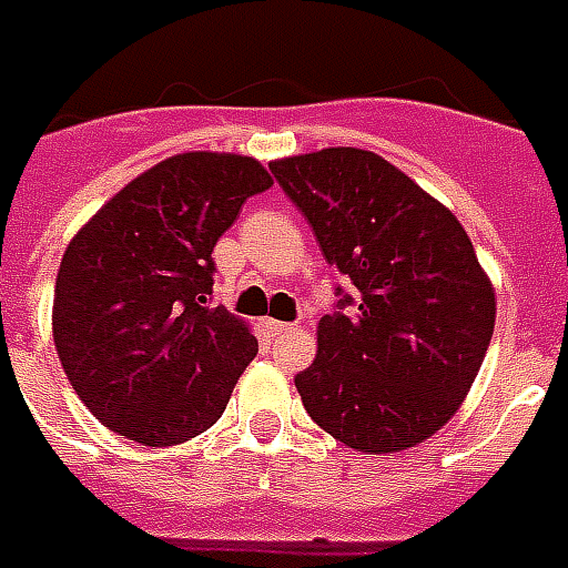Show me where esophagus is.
<instances>
[{
  "label": "esophagus",
  "mask_w": 568,
  "mask_h": 568,
  "mask_svg": "<svg viewBox=\"0 0 568 568\" xmlns=\"http://www.w3.org/2000/svg\"><path fill=\"white\" fill-rule=\"evenodd\" d=\"M265 329L272 333V336H281V333H287V329H293V324H284V321H265Z\"/></svg>",
  "instance_id": "obj_1"
}]
</instances>
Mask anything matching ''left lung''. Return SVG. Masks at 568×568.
Segmentation results:
<instances>
[{
  "label": "left lung",
  "mask_w": 568,
  "mask_h": 568,
  "mask_svg": "<svg viewBox=\"0 0 568 568\" xmlns=\"http://www.w3.org/2000/svg\"><path fill=\"white\" fill-rule=\"evenodd\" d=\"M268 171L355 287H336L315 364L296 373L308 416L369 456L428 440L465 400L496 327V293L468 232L367 149H321Z\"/></svg>",
  "instance_id": "left-lung-1"
}]
</instances>
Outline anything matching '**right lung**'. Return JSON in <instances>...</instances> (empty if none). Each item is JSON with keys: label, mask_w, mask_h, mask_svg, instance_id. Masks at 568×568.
Here are the masks:
<instances>
[{"label": "right lung", "mask_w": 568, "mask_h": 568, "mask_svg": "<svg viewBox=\"0 0 568 568\" xmlns=\"http://www.w3.org/2000/svg\"><path fill=\"white\" fill-rule=\"evenodd\" d=\"M268 186L256 159L183 152L75 232L54 284V345L110 432L174 446L223 416L260 345L244 321L211 305V253L241 204Z\"/></svg>", "instance_id": "obj_1"}]
</instances>
